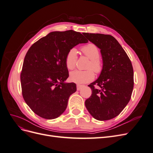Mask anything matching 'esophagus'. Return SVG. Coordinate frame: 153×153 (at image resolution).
I'll use <instances>...</instances> for the list:
<instances>
[{"label":"esophagus","mask_w":153,"mask_h":153,"mask_svg":"<svg viewBox=\"0 0 153 153\" xmlns=\"http://www.w3.org/2000/svg\"><path fill=\"white\" fill-rule=\"evenodd\" d=\"M83 87H84V85H80V84L76 85V89H77V91H80Z\"/></svg>","instance_id":"esophagus-1"}]
</instances>
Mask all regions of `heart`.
<instances>
[{"label":"heart","mask_w":153,"mask_h":153,"mask_svg":"<svg viewBox=\"0 0 153 153\" xmlns=\"http://www.w3.org/2000/svg\"><path fill=\"white\" fill-rule=\"evenodd\" d=\"M82 51L85 56L90 59L86 67L87 70L80 71L75 70L72 71L69 75V79L73 82L77 84H84L90 82L94 78V73L92 70L99 74L103 69V64L100 59V50L93 43H88L82 48ZM77 62V50L73 48L69 50L66 59L65 64L69 70H72L76 67Z\"/></svg>","instance_id":"heart-1"}]
</instances>
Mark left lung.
Returning <instances> with one entry per match:
<instances>
[{"label":"left lung","mask_w":153,"mask_h":153,"mask_svg":"<svg viewBox=\"0 0 153 153\" xmlns=\"http://www.w3.org/2000/svg\"><path fill=\"white\" fill-rule=\"evenodd\" d=\"M83 34L101 50L103 59L99 78L88 85L92 94L85 105L94 119L106 121L117 116L131 99L134 85L133 66L126 52L113 36L86 32Z\"/></svg>","instance_id":"left-lung-1"}]
</instances>
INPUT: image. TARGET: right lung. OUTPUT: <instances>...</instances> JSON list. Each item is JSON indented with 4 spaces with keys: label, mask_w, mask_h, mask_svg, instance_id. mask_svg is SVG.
<instances>
[{
    "label": "right lung",
    "mask_w": 153,
    "mask_h": 153,
    "mask_svg": "<svg viewBox=\"0 0 153 153\" xmlns=\"http://www.w3.org/2000/svg\"><path fill=\"white\" fill-rule=\"evenodd\" d=\"M87 41L80 32L55 31L36 41L27 52L20 75L22 96L39 117L55 119L66 109L76 87L75 83L64 82L69 76L66 56L69 50Z\"/></svg>",
    "instance_id": "obj_1"
}]
</instances>
